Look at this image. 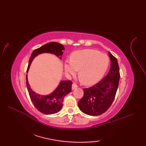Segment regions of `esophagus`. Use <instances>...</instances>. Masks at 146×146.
Here are the masks:
<instances>
[{
    "instance_id": "1",
    "label": "esophagus",
    "mask_w": 146,
    "mask_h": 146,
    "mask_svg": "<svg viewBox=\"0 0 146 146\" xmlns=\"http://www.w3.org/2000/svg\"><path fill=\"white\" fill-rule=\"evenodd\" d=\"M72 90H75L76 88H78V85H77L76 84H75V83H73L72 84Z\"/></svg>"
}]
</instances>
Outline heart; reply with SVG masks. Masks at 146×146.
<instances>
[{
    "instance_id": "heart-1",
    "label": "heart",
    "mask_w": 146,
    "mask_h": 146,
    "mask_svg": "<svg viewBox=\"0 0 146 146\" xmlns=\"http://www.w3.org/2000/svg\"><path fill=\"white\" fill-rule=\"evenodd\" d=\"M108 56L95 49H83L73 52L70 61L64 64L68 75L79 76L83 84L92 85L98 82L105 75L109 64Z\"/></svg>"
}]
</instances>
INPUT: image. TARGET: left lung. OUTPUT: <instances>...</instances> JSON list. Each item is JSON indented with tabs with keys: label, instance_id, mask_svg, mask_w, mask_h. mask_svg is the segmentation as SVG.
I'll return each instance as SVG.
<instances>
[{
	"label": "left lung",
	"instance_id": "1",
	"mask_svg": "<svg viewBox=\"0 0 146 146\" xmlns=\"http://www.w3.org/2000/svg\"><path fill=\"white\" fill-rule=\"evenodd\" d=\"M110 69L107 76L94 86L84 88V95L78 105L82 112L97 116L105 112L112 104L119 86L120 71L117 60L110 52Z\"/></svg>",
	"mask_w": 146,
	"mask_h": 146
}]
</instances>
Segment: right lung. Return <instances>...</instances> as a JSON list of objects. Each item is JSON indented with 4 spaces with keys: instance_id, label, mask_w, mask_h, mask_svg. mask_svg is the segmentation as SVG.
Instances as JSON below:
<instances>
[{
    "instance_id": "obj_1",
    "label": "right lung",
    "mask_w": 146,
    "mask_h": 146,
    "mask_svg": "<svg viewBox=\"0 0 146 146\" xmlns=\"http://www.w3.org/2000/svg\"><path fill=\"white\" fill-rule=\"evenodd\" d=\"M64 49V46L60 43L51 42L34 50L29 59L27 73L28 72L33 60L38 55L47 52L55 54L61 59ZM26 85L30 98L35 107L42 113L50 115L58 113L61 110L63 107L64 97L71 92L72 82L69 80L61 81L58 87L48 95H41L33 91L27 80V75H26Z\"/></svg>"
}]
</instances>
